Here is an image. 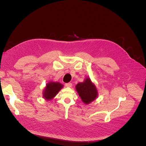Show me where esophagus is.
<instances>
[{"instance_id": "34e87169", "label": "esophagus", "mask_w": 146, "mask_h": 146, "mask_svg": "<svg viewBox=\"0 0 146 146\" xmlns=\"http://www.w3.org/2000/svg\"><path fill=\"white\" fill-rule=\"evenodd\" d=\"M65 86L66 87H68V88H71L72 86V83H66L65 84Z\"/></svg>"}]
</instances>
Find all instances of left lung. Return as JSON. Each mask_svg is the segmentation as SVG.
I'll return each mask as SVG.
<instances>
[{"instance_id": "obj_1", "label": "left lung", "mask_w": 146, "mask_h": 146, "mask_svg": "<svg viewBox=\"0 0 146 146\" xmlns=\"http://www.w3.org/2000/svg\"><path fill=\"white\" fill-rule=\"evenodd\" d=\"M76 90L82 101L85 104H89L94 101L98 95L96 86L87 78L83 82H80L76 86Z\"/></svg>"}]
</instances>
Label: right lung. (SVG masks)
I'll use <instances>...</instances> for the list:
<instances>
[{"instance_id":"add662e5","label":"right lung","mask_w":146,"mask_h":146,"mask_svg":"<svg viewBox=\"0 0 146 146\" xmlns=\"http://www.w3.org/2000/svg\"><path fill=\"white\" fill-rule=\"evenodd\" d=\"M63 88V85L59 82H50L48 83L43 91V98L46 100H50L54 98Z\"/></svg>"}]
</instances>
